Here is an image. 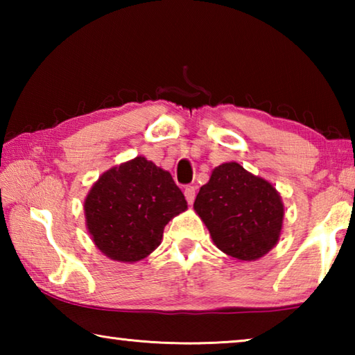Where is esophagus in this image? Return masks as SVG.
I'll return each instance as SVG.
<instances>
[{"label":"esophagus","mask_w":355,"mask_h":355,"mask_svg":"<svg viewBox=\"0 0 355 355\" xmlns=\"http://www.w3.org/2000/svg\"><path fill=\"white\" fill-rule=\"evenodd\" d=\"M184 197L186 200H188V203H192L196 199V186H186L184 188Z\"/></svg>","instance_id":"esophagus-1"}]
</instances>
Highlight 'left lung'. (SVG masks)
<instances>
[{"label":"left lung","mask_w":355,"mask_h":355,"mask_svg":"<svg viewBox=\"0 0 355 355\" xmlns=\"http://www.w3.org/2000/svg\"><path fill=\"white\" fill-rule=\"evenodd\" d=\"M194 209L214 244L238 260L263 257L280 236L284 203L279 192L238 163L216 167L197 194Z\"/></svg>","instance_id":"1"}]
</instances>
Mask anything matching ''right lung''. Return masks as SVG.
Returning <instances> with one entry per match:
<instances>
[{
  "mask_svg": "<svg viewBox=\"0 0 355 355\" xmlns=\"http://www.w3.org/2000/svg\"><path fill=\"white\" fill-rule=\"evenodd\" d=\"M186 208L171 173L144 156L105 172L84 202L95 245L117 261H137L152 254L167 222Z\"/></svg>",
  "mask_w": 355,
  "mask_h": 355,
  "instance_id": "1",
  "label": "right lung"
}]
</instances>
